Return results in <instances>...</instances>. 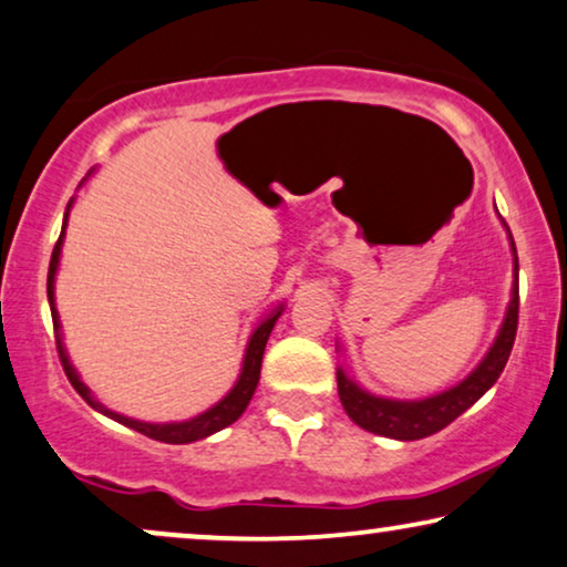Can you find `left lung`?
Masks as SVG:
<instances>
[{
    "instance_id": "1",
    "label": "left lung",
    "mask_w": 567,
    "mask_h": 567,
    "mask_svg": "<svg viewBox=\"0 0 567 567\" xmlns=\"http://www.w3.org/2000/svg\"><path fill=\"white\" fill-rule=\"evenodd\" d=\"M497 213V209H495ZM505 233H508L511 251H513V288H511V303L505 308L503 323L497 329V337L489 344L485 358L480 360V365L466 375L464 381H458L456 386H451L441 394L425 396V399H389V396H375L368 389H362L350 373L344 371V365L337 368V389H339V402H342L344 412L350 414L354 425H360L368 433L394 437V441H420L451 425L458 414H464L493 383L501 379L505 362L513 350V339H516L518 327V256L516 244L508 225L501 217Z\"/></svg>"
}]
</instances>
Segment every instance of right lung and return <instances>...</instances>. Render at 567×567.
Listing matches in <instances>:
<instances>
[{
	"label": "right lung",
	"mask_w": 567,
	"mask_h": 567,
	"mask_svg": "<svg viewBox=\"0 0 567 567\" xmlns=\"http://www.w3.org/2000/svg\"><path fill=\"white\" fill-rule=\"evenodd\" d=\"M74 205V196L70 199V205H66V213H64V223H62V236H59L56 246H54V254H51V264H49V306H51V319H54V331H56V347H59V358H62V365H64V373L66 379L74 389H78V394L85 399V402L93 406L95 412L105 414V417L121 422V425L137 430V433L153 437V441H161V443H194V441H202V437L217 433V430L228 427L236 422L240 414L246 412L248 402H251L254 391H256V383H259V375H261V358H264V347H267V339L271 334V329H275V323L279 316H282L285 306L279 303L275 311H269L264 319L256 323V329L251 331V337H248V344H246V352H244V365H240V373H238V381L233 383V389L225 394L220 402L209 406L202 414H196V417H188V420H181V422H145V420H134V417H126V414H118L105 406L103 402H97L93 396V391H90L85 383H82L78 368L72 365L70 354H66V347H64V337H62V321H59V311H56V271H59V261H62V246H64V233H66V223H70V209Z\"/></svg>",
	"instance_id": "right-lung-1"
}]
</instances>
